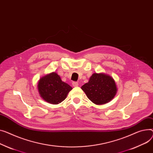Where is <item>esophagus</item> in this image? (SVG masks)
Here are the masks:
<instances>
[{"label": "esophagus", "instance_id": "obj_1", "mask_svg": "<svg viewBox=\"0 0 153 153\" xmlns=\"http://www.w3.org/2000/svg\"><path fill=\"white\" fill-rule=\"evenodd\" d=\"M72 85L74 87H77L79 85V84L77 82H74L72 83Z\"/></svg>", "mask_w": 153, "mask_h": 153}]
</instances>
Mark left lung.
Segmentation results:
<instances>
[{"label": "left lung", "mask_w": 153, "mask_h": 153, "mask_svg": "<svg viewBox=\"0 0 153 153\" xmlns=\"http://www.w3.org/2000/svg\"><path fill=\"white\" fill-rule=\"evenodd\" d=\"M81 88L91 102L98 105L109 102L117 91L114 79L105 73H94Z\"/></svg>", "instance_id": "obj_1"}]
</instances>
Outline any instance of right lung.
I'll return each mask as SVG.
<instances>
[{
  "instance_id": "right-lung-1",
  "label": "right lung",
  "mask_w": 153,
  "mask_h": 153,
  "mask_svg": "<svg viewBox=\"0 0 153 153\" xmlns=\"http://www.w3.org/2000/svg\"><path fill=\"white\" fill-rule=\"evenodd\" d=\"M72 89L69 85L63 82L59 76L55 72L42 77L37 84L40 97L46 102L53 105L62 103Z\"/></svg>"
}]
</instances>
